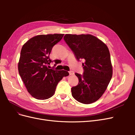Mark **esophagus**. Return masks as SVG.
I'll return each instance as SVG.
<instances>
[{"instance_id": "1", "label": "esophagus", "mask_w": 135, "mask_h": 135, "mask_svg": "<svg viewBox=\"0 0 135 135\" xmlns=\"http://www.w3.org/2000/svg\"><path fill=\"white\" fill-rule=\"evenodd\" d=\"M69 74H70V75H73L74 74V72L73 71H69Z\"/></svg>"}]
</instances>
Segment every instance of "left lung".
I'll list each match as a JSON object with an SVG mask.
<instances>
[{
	"mask_svg": "<svg viewBox=\"0 0 135 135\" xmlns=\"http://www.w3.org/2000/svg\"><path fill=\"white\" fill-rule=\"evenodd\" d=\"M64 40L78 60L83 59V75L75 73L78 84L71 88L73 97L89 104L99 100L107 89L113 75L109 49L103 42L91 34H66Z\"/></svg>",
	"mask_w": 135,
	"mask_h": 135,
	"instance_id": "1",
	"label": "left lung"
}]
</instances>
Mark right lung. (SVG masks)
Here are the masks:
<instances>
[{"mask_svg": "<svg viewBox=\"0 0 135 135\" xmlns=\"http://www.w3.org/2000/svg\"><path fill=\"white\" fill-rule=\"evenodd\" d=\"M64 34L39 35L27 41L22 47L18 64L19 74L28 92L38 100H46L54 95L56 86L64 76L65 70L50 69L52 49Z\"/></svg>", "mask_w": 135, "mask_h": 135, "instance_id": "right-lung-1", "label": "right lung"}]
</instances>
